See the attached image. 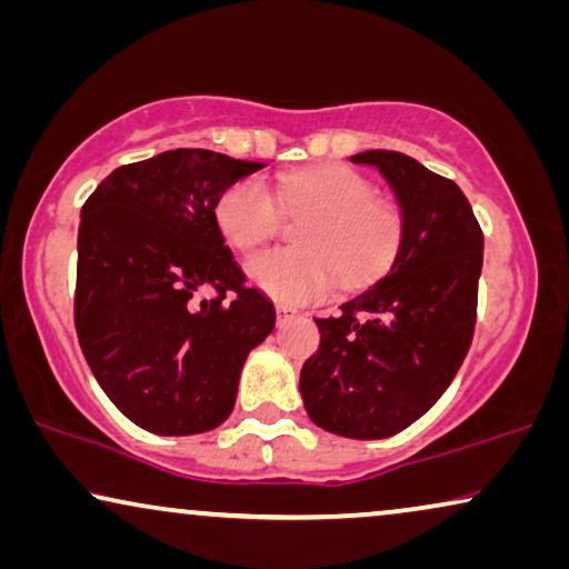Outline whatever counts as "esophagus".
Segmentation results:
<instances>
[{"label":"esophagus","mask_w":569,"mask_h":569,"mask_svg":"<svg viewBox=\"0 0 569 569\" xmlns=\"http://www.w3.org/2000/svg\"><path fill=\"white\" fill-rule=\"evenodd\" d=\"M295 316H298V310H295L292 306H277V323L279 326H284Z\"/></svg>","instance_id":"1"}]
</instances>
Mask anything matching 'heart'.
I'll return each mask as SVG.
<instances>
[{
	"label": "heart",
	"instance_id": "1",
	"mask_svg": "<svg viewBox=\"0 0 569 569\" xmlns=\"http://www.w3.org/2000/svg\"><path fill=\"white\" fill-rule=\"evenodd\" d=\"M308 214L298 230L300 251L256 253L246 263L251 282L279 302L321 300L339 284L345 290L376 282L401 243V214L376 199L368 178L345 166H321L284 178L279 191L259 176L232 183L217 201L222 238L238 251L277 236L284 213Z\"/></svg>",
	"mask_w": 569,
	"mask_h": 569
}]
</instances>
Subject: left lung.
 Instances as JSON below:
<instances>
[{
    "instance_id": "obj_1",
    "label": "left lung",
    "mask_w": 569,
    "mask_h": 569,
    "mask_svg": "<svg viewBox=\"0 0 569 569\" xmlns=\"http://www.w3.org/2000/svg\"><path fill=\"white\" fill-rule=\"evenodd\" d=\"M380 170L401 209L386 277L316 318L318 352L302 365L308 417L341 438L407 430L446 393L471 347L485 236L463 191L401 152L349 158Z\"/></svg>"
}]
</instances>
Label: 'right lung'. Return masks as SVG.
I'll return each mask as SVG.
<instances>
[{"label":"right lung","mask_w":569,"mask_h":569,"mask_svg":"<svg viewBox=\"0 0 569 569\" xmlns=\"http://www.w3.org/2000/svg\"><path fill=\"white\" fill-rule=\"evenodd\" d=\"M263 162L168 150L116 168L82 207L74 326L116 409L154 435L220 427L248 352L274 329L217 228V201ZM214 289L193 307L192 295ZM231 300H227V295Z\"/></svg>","instance_id":"obj_1"}]
</instances>
